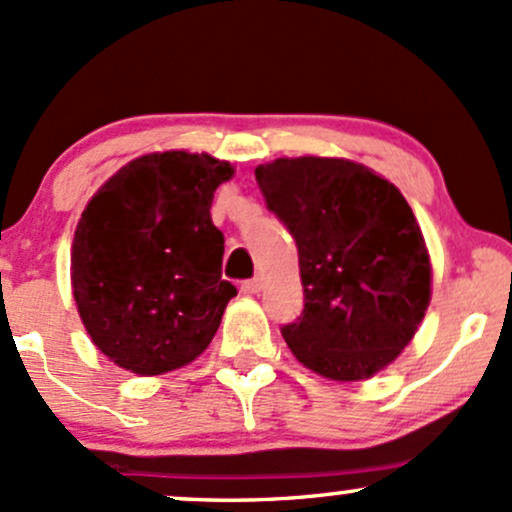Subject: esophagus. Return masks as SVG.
<instances>
[{
    "label": "esophagus",
    "mask_w": 512,
    "mask_h": 512,
    "mask_svg": "<svg viewBox=\"0 0 512 512\" xmlns=\"http://www.w3.org/2000/svg\"><path fill=\"white\" fill-rule=\"evenodd\" d=\"M240 291L243 293H260L262 291V276H255V279H248L240 284Z\"/></svg>",
    "instance_id": "esophagus-1"
}]
</instances>
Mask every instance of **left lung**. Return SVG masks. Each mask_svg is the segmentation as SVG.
<instances>
[{
  "mask_svg": "<svg viewBox=\"0 0 512 512\" xmlns=\"http://www.w3.org/2000/svg\"><path fill=\"white\" fill-rule=\"evenodd\" d=\"M255 178L298 248L305 305L281 327L293 356L339 383L380 373L431 301V260L407 199L346 158H276Z\"/></svg>",
  "mask_w": 512,
  "mask_h": 512,
  "instance_id": "left-lung-1",
  "label": "left lung"
}]
</instances>
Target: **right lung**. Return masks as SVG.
Segmentation results:
<instances>
[{
    "mask_svg": "<svg viewBox=\"0 0 512 512\" xmlns=\"http://www.w3.org/2000/svg\"><path fill=\"white\" fill-rule=\"evenodd\" d=\"M228 161L163 151L129 161L86 204L72 243L81 322L110 361L137 375L192 363L236 286L221 279L211 199Z\"/></svg>",
    "mask_w": 512,
    "mask_h": 512,
    "instance_id": "1",
    "label": "right lung"
}]
</instances>
